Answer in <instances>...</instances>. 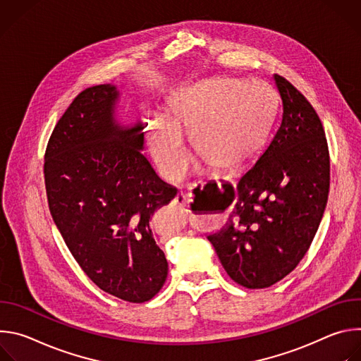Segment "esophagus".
Listing matches in <instances>:
<instances>
[{"mask_svg": "<svg viewBox=\"0 0 361 361\" xmlns=\"http://www.w3.org/2000/svg\"><path fill=\"white\" fill-rule=\"evenodd\" d=\"M185 201H187V198H185V195L183 194V192H178L176 197H174V204L177 205V207H184L185 205Z\"/></svg>", "mask_w": 361, "mask_h": 361, "instance_id": "esophagus-1", "label": "esophagus"}]
</instances>
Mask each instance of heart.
I'll return each instance as SVG.
<instances>
[{"mask_svg":"<svg viewBox=\"0 0 361 361\" xmlns=\"http://www.w3.org/2000/svg\"><path fill=\"white\" fill-rule=\"evenodd\" d=\"M271 104V92L262 81L204 80L173 102L170 124L149 128L151 157L166 177L178 178L188 163L181 134L191 133L198 156L217 169H235L262 147Z\"/></svg>","mask_w":361,"mask_h":361,"instance_id":"b5f03b06","label":"heart"}]
</instances>
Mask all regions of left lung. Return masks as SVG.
Returning a JSON list of instances; mask_svg holds the SVG:
<instances>
[{"instance_id":"8db88e82","label":"left lung","mask_w":361,"mask_h":361,"mask_svg":"<svg viewBox=\"0 0 361 361\" xmlns=\"http://www.w3.org/2000/svg\"><path fill=\"white\" fill-rule=\"evenodd\" d=\"M281 120L260 159L214 194L227 213L209 235L227 274L245 288H267L290 274L310 248L327 205L330 154L323 124L307 98L274 74Z\"/></svg>"}]
</instances>
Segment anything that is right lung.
I'll return each instance as SVG.
<instances>
[{"instance_id":"add662e5","label":"right lung","mask_w":361,"mask_h":361,"mask_svg":"<svg viewBox=\"0 0 361 361\" xmlns=\"http://www.w3.org/2000/svg\"><path fill=\"white\" fill-rule=\"evenodd\" d=\"M117 98L109 84L74 98L45 148V190L49 213L90 280L124 301L144 302L169 273L149 220L177 190L140 152L141 123L117 124Z\"/></svg>"}]
</instances>
